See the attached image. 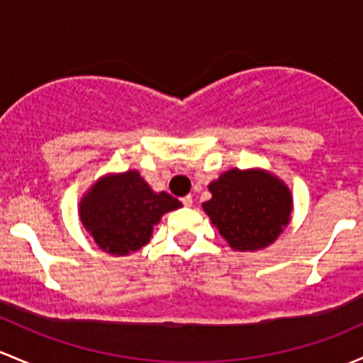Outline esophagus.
<instances>
[{
	"mask_svg": "<svg viewBox=\"0 0 363 363\" xmlns=\"http://www.w3.org/2000/svg\"><path fill=\"white\" fill-rule=\"evenodd\" d=\"M181 201H182V205L188 206V208H189V206H193V196H191V194H188V196L182 198Z\"/></svg>",
	"mask_w": 363,
	"mask_h": 363,
	"instance_id": "34e87169",
	"label": "esophagus"
}]
</instances>
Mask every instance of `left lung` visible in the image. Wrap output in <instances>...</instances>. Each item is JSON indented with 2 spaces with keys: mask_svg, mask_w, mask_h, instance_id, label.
<instances>
[{
  "mask_svg": "<svg viewBox=\"0 0 363 363\" xmlns=\"http://www.w3.org/2000/svg\"><path fill=\"white\" fill-rule=\"evenodd\" d=\"M208 189L203 210L236 252L267 248L291 220V191L265 170H227Z\"/></svg>",
  "mask_w": 363,
  "mask_h": 363,
  "instance_id": "8db88e82",
  "label": "left lung"
}]
</instances>
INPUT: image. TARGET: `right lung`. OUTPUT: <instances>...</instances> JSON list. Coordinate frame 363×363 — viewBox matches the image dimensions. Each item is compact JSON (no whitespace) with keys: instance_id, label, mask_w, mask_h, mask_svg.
I'll list each match as a JSON object with an SVG mask.
<instances>
[{"instance_id":"1","label":"right lung","mask_w":363,"mask_h":363,"mask_svg":"<svg viewBox=\"0 0 363 363\" xmlns=\"http://www.w3.org/2000/svg\"><path fill=\"white\" fill-rule=\"evenodd\" d=\"M169 193H155L138 170L105 175L79 205V217L103 252L123 257L148 245L162 215L181 208Z\"/></svg>"}]
</instances>
